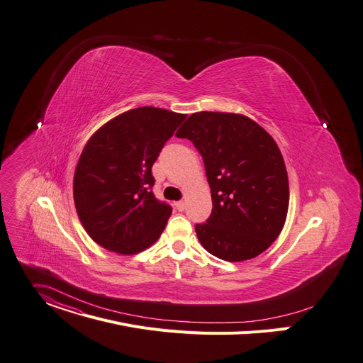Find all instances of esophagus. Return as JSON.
<instances>
[{
    "label": "esophagus",
    "instance_id": "34e87169",
    "mask_svg": "<svg viewBox=\"0 0 363 363\" xmlns=\"http://www.w3.org/2000/svg\"><path fill=\"white\" fill-rule=\"evenodd\" d=\"M175 207H177V210L184 211V210H185V203H184V201H177V203H175Z\"/></svg>",
    "mask_w": 363,
    "mask_h": 363
}]
</instances>
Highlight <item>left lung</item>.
Here are the masks:
<instances>
[{
	"label": "left lung",
	"mask_w": 363,
	"mask_h": 363,
	"mask_svg": "<svg viewBox=\"0 0 363 363\" xmlns=\"http://www.w3.org/2000/svg\"><path fill=\"white\" fill-rule=\"evenodd\" d=\"M203 156L213 211L195 232L218 259L242 262L265 252L286 220L284 157L268 131L235 113H194L177 131Z\"/></svg>",
	"instance_id": "left-lung-1"
}]
</instances>
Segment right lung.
I'll list each match as a JSON object with an SVG mask.
<instances>
[{
  "label": "right lung",
  "mask_w": 363,
  "mask_h": 363,
  "mask_svg": "<svg viewBox=\"0 0 363 363\" xmlns=\"http://www.w3.org/2000/svg\"><path fill=\"white\" fill-rule=\"evenodd\" d=\"M185 117L156 107L133 108L86 142L74 175V201L95 243L135 255L159 239L172 208L155 199L152 167Z\"/></svg>",
  "instance_id": "obj_1"
}]
</instances>
